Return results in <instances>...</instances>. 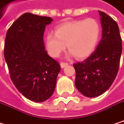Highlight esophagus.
<instances>
[{
    "mask_svg": "<svg viewBox=\"0 0 124 124\" xmlns=\"http://www.w3.org/2000/svg\"><path fill=\"white\" fill-rule=\"evenodd\" d=\"M68 65V63H67V62H61L60 63V66H61L62 68H64Z\"/></svg>",
    "mask_w": 124,
    "mask_h": 124,
    "instance_id": "obj_1",
    "label": "esophagus"
}]
</instances>
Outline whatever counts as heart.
I'll return each instance as SVG.
<instances>
[{"label":"heart","instance_id":"1","mask_svg":"<svg viewBox=\"0 0 124 124\" xmlns=\"http://www.w3.org/2000/svg\"><path fill=\"white\" fill-rule=\"evenodd\" d=\"M100 35V27L95 19L72 21L57 26L55 32H49L46 36V46L51 56L57 57L66 44L69 55L82 59L94 51Z\"/></svg>","mask_w":124,"mask_h":124}]
</instances>
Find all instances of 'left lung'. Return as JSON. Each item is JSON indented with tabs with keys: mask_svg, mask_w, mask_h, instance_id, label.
<instances>
[{
	"mask_svg": "<svg viewBox=\"0 0 124 124\" xmlns=\"http://www.w3.org/2000/svg\"><path fill=\"white\" fill-rule=\"evenodd\" d=\"M99 13L102 39L91 56L73 65L76 87L87 97L100 96L110 87L117 76L122 53L118 24L105 13L100 11Z\"/></svg>",
	"mask_w": 124,
	"mask_h": 124,
	"instance_id": "1",
	"label": "left lung"
}]
</instances>
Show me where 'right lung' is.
Wrapping results in <instances>:
<instances>
[{"mask_svg": "<svg viewBox=\"0 0 124 124\" xmlns=\"http://www.w3.org/2000/svg\"><path fill=\"white\" fill-rule=\"evenodd\" d=\"M51 17L30 13L20 16L6 33L4 57L10 77L27 99L42 102L53 94L60 65L45 50L43 33Z\"/></svg>", "mask_w": 124, "mask_h": 124, "instance_id": "add662e5", "label": "right lung"}]
</instances>
